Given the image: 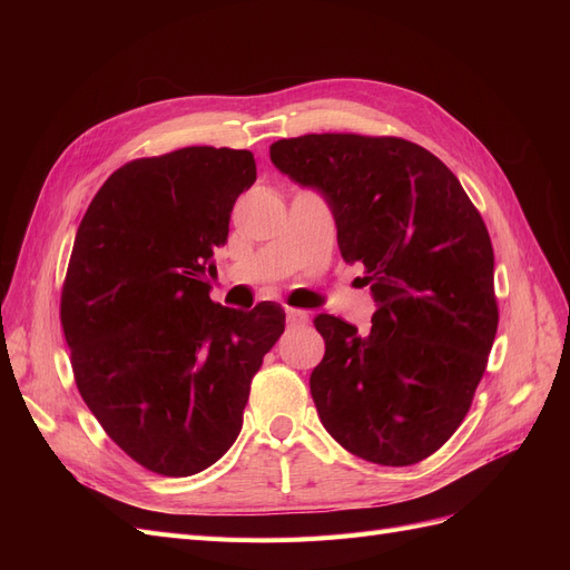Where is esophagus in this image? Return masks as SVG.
<instances>
[{
    "label": "esophagus",
    "mask_w": 570,
    "mask_h": 570,
    "mask_svg": "<svg viewBox=\"0 0 570 570\" xmlns=\"http://www.w3.org/2000/svg\"><path fill=\"white\" fill-rule=\"evenodd\" d=\"M287 323L289 325H306L308 323V314L306 312H302V308H287Z\"/></svg>",
    "instance_id": "obj_1"
}]
</instances>
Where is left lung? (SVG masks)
I'll return each instance as SVG.
<instances>
[{"mask_svg":"<svg viewBox=\"0 0 570 570\" xmlns=\"http://www.w3.org/2000/svg\"><path fill=\"white\" fill-rule=\"evenodd\" d=\"M271 161L333 209L337 245L364 264L371 331L321 314L312 396L344 450L381 465L428 459L471 409L497 335L485 220L435 154L402 137L302 135Z\"/></svg>","mask_w":570,"mask_h":570,"instance_id":"obj_1","label":"left lung"}]
</instances>
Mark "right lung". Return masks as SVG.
Wrapping results in <instances>:
<instances>
[{"label":"right lung","instance_id":"1","mask_svg":"<svg viewBox=\"0 0 570 570\" xmlns=\"http://www.w3.org/2000/svg\"><path fill=\"white\" fill-rule=\"evenodd\" d=\"M254 180L247 149L135 159L78 226L61 289L76 385L105 433L151 473L195 475L230 450L252 377L285 331L281 306H220L206 283Z\"/></svg>","mask_w":570,"mask_h":570}]
</instances>
